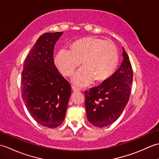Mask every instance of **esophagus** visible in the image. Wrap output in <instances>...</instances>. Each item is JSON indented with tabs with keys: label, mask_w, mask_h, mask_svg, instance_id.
I'll return each mask as SVG.
<instances>
[{
	"label": "esophagus",
	"mask_w": 159,
	"mask_h": 159,
	"mask_svg": "<svg viewBox=\"0 0 159 159\" xmlns=\"http://www.w3.org/2000/svg\"><path fill=\"white\" fill-rule=\"evenodd\" d=\"M72 90L74 91V92H79V91H80V87H76L75 85H72Z\"/></svg>",
	"instance_id": "1"
}]
</instances>
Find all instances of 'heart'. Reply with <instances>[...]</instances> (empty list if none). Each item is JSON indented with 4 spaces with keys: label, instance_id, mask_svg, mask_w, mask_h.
<instances>
[{
    "label": "heart",
    "instance_id": "b5f03b06",
    "mask_svg": "<svg viewBox=\"0 0 159 159\" xmlns=\"http://www.w3.org/2000/svg\"><path fill=\"white\" fill-rule=\"evenodd\" d=\"M82 61L83 66L74 74L72 80L86 85L95 79L102 82L112 75L118 63L116 45L98 38H87L74 42L71 50L61 49L57 53L56 65L64 76H71Z\"/></svg>",
    "mask_w": 159,
    "mask_h": 159
}]
</instances>
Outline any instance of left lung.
Segmentation results:
<instances>
[{"label":"left lung","mask_w":159,"mask_h":159,"mask_svg":"<svg viewBox=\"0 0 159 159\" xmlns=\"http://www.w3.org/2000/svg\"><path fill=\"white\" fill-rule=\"evenodd\" d=\"M120 68L99 86L85 92L87 120L96 127H105L116 121L129 100L133 68L123 48Z\"/></svg>","instance_id":"8db88e82"}]
</instances>
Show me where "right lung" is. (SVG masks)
<instances>
[{"label":"right lung","instance_id":"obj_1","mask_svg":"<svg viewBox=\"0 0 159 159\" xmlns=\"http://www.w3.org/2000/svg\"><path fill=\"white\" fill-rule=\"evenodd\" d=\"M63 32L46 33L37 40L24 65L22 98L31 117L43 126L63 123L71 95V85L53 59L56 42Z\"/></svg>","mask_w":159,"mask_h":159}]
</instances>
